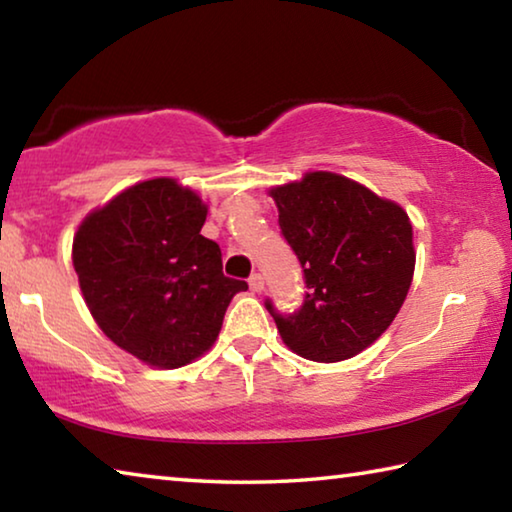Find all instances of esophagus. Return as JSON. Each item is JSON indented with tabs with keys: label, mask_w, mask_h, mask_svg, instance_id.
<instances>
[{
	"label": "esophagus",
	"mask_w": 512,
	"mask_h": 512,
	"mask_svg": "<svg viewBox=\"0 0 512 512\" xmlns=\"http://www.w3.org/2000/svg\"><path fill=\"white\" fill-rule=\"evenodd\" d=\"M248 287H250V291H255V293H259L264 289V277H262V273H253L248 277Z\"/></svg>",
	"instance_id": "34e87169"
}]
</instances>
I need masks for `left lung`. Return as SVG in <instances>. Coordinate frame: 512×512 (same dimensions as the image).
<instances>
[{"label": "left lung", "instance_id": "1", "mask_svg": "<svg viewBox=\"0 0 512 512\" xmlns=\"http://www.w3.org/2000/svg\"><path fill=\"white\" fill-rule=\"evenodd\" d=\"M282 237L302 266L300 309L273 316L300 357L334 363L375 343L409 293L415 250L406 212L354 180L329 171L271 189Z\"/></svg>", "mask_w": 512, "mask_h": 512}]
</instances>
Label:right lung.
Returning a JSON list of instances; mask_svg holds the SVG:
<instances>
[{
    "label": "right lung",
    "mask_w": 512,
    "mask_h": 512,
    "mask_svg": "<svg viewBox=\"0 0 512 512\" xmlns=\"http://www.w3.org/2000/svg\"><path fill=\"white\" fill-rule=\"evenodd\" d=\"M207 207L171 178L135 185L92 212L74 237L83 298L112 343L149 366L180 368L216 341L244 280L223 275L201 228Z\"/></svg>",
    "instance_id": "add662e5"
}]
</instances>
